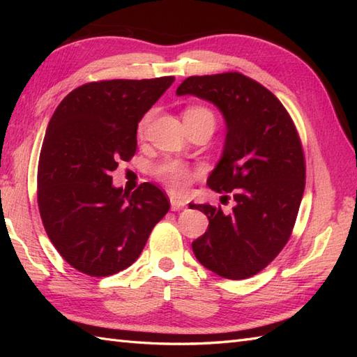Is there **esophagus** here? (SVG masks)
Returning a JSON list of instances; mask_svg holds the SVG:
<instances>
[{"mask_svg":"<svg viewBox=\"0 0 357 357\" xmlns=\"http://www.w3.org/2000/svg\"><path fill=\"white\" fill-rule=\"evenodd\" d=\"M170 207H172L173 211H178V210L185 207V202L178 199V198H174V196H172V198H170Z\"/></svg>","mask_w":357,"mask_h":357,"instance_id":"34e87169","label":"esophagus"}]
</instances>
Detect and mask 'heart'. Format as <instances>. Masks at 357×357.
Masks as SVG:
<instances>
[{"mask_svg":"<svg viewBox=\"0 0 357 357\" xmlns=\"http://www.w3.org/2000/svg\"><path fill=\"white\" fill-rule=\"evenodd\" d=\"M198 118V116H204V118H210L211 121H215L213 115H211V112L204 109V107H190L187 112L184 118ZM151 121V113H147L146 116L141 119L138 130L142 135L144 132L147 130V127ZM193 170L188 169L187 165H184L183 162L179 161H164L159 165H156L155 169V174L156 178L164 183L167 187L170 188L172 192L178 193V195H184L188 190V185H190V181L195 176Z\"/></svg>","mask_w":357,"mask_h":357,"instance_id":"obj_1","label":"heart"}]
</instances>
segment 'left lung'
I'll use <instances>...</instances> for the list:
<instances>
[{
    "label": "left lung",
    "mask_w": 357,
    "mask_h": 357,
    "mask_svg": "<svg viewBox=\"0 0 357 357\" xmlns=\"http://www.w3.org/2000/svg\"><path fill=\"white\" fill-rule=\"evenodd\" d=\"M216 105L225 121L221 159L207 185L231 193L233 211L188 204L208 218L193 253L216 275L239 280L259 273L290 238L305 188L304 151L293 121L270 90L238 72L190 77L176 90Z\"/></svg>",
    "instance_id": "1"
}]
</instances>
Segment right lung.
Here are the masks:
<instances>
[{"instance_id": "right-lung-1", "label": "right lung", "mask_w": 357, "mask_h": 357, "mask_svg": "<svg viewBox=\"0 0 357 357\" xmlns=\"http://www.w3.org/2000/svg\"><path fill=\"white\" fill-rule=\"evenodd\" d=\"M173 81L89 82L53 113L38 164V207L52 244L84 275L130 267L170 208L156 185L126 193L110 173L135 155L138 123Z\"/></svg>"}]
</instances>
